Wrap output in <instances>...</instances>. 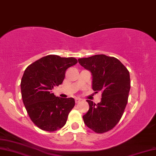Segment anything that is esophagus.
<instances>
[{"label":"esophagus","instance_id":"1","mask_svg":"<svg viewBox=\"0 0 156 156\" xmlns=\"http://www.w3.org/2000/svg\"><path fill=\"white\" fill-rule=\"evenodd\" d=\"M81 101H82V100H81L80 98H75V103H80Z\"/></svg>","mask_w":156,"mask_h":156}]
</instances>
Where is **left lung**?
<instances>
[{
    "instance_id": "obj_1",
    "label": "left lung",
    "mask_w": 156,
    "mask_h": 156,
    "mask_svg": "<svg viewBox=\"0 0 156 156\" xmlns=\"http://www.w3.org/2000/svg\"><path fill=\"white\" fill-rule=\"evenodd\" d=\"M78 61L91 71L94 91L102 92L98 104L87 100L89 110L83 116V122L96 133L107 132L115 127L125 111L131 86L129 72L118 59L103 54Z\"/></svg>"
}]
</instances>
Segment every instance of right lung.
<instances>
[{
    "mask_svg": "<svg viewBox=\"0 0 156 156\" xmlns=\"http://www.w3.org/2000/svg\"><path fill=\"white\" fill-rule=\"evenodd\" d=\"M74 58L48 55L27 67L21 83L22 98L31 121L41 129L54 132L66 124L74 108L73 98H62L52 93L65 77V72L76 65Z\"/></svg>",
    "mask_w": 156,
    "mask_h": 156,
    "instance_id": "obj_1",
    "label": "right lung"
}]
</instances>
